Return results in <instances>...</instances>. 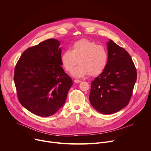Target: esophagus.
Instances as JSON below:
<instances>
[{
  "label": "esophagus",
  "instance_id": "obj_1",
  "mask_svg": "<svg viewBox=\"0 0 151 151\" xmlns=\"http://www.w3.org/2000/svg\"><path fill=\"white\" fill-rule=\"evenodd\" d=\"M81 82V80H79V79H75L74 80V82L75 83H80Z\"/></svg>",
  "mask_w": 151,
  "mask_h": 151
}]
</instances>
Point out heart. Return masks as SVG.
Wrapping results in <instances>:
<instances>
[{
  "instance_id": "obj_1",
  "label": "heart",
  "mask_w": 151,
  "mask_h": 151,
  "mask_svg": "<svg viewBox=\"0 0 151 151\" xmlns=\"http://www.w3.org/2000/svg\"><path fill=\"white\" fill-rule=\"evenodd\" d=\"M108 57V52L104 47L97 45L94 41L83 39L75 42L72 50H67L62 53L61 62L64 69L71 72L78 61L79 65L72 75L81 78L89 73L96 76L102 73L106 68Z\"/></svg>"
}]
</instances>
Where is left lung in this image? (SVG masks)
<instances>
[{"label":"left lung","instance_id":"obj_1","mask_svg":"<svg viewBox=\"0 0 151 151\" xmlns=\"http://www.w3.org/2000/svg\"><path fill=\"white\" fill-rule=\"evenodd\" d=\"M108 62L103 72L91 82L90 101L103 114H112L129 103L137 79L132 57L123 48L109 39L107 42Z\"/></svg>","mask_w":151,"mask_h":151}]
</instances>
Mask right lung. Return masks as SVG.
I'll list each match as a JSON object with an SVG mask.
<instances>
[{"mask_svg": "<svg viewBox=\"0 0 151 151\" xmlns=\"http://www.w3.org/2000/svg\"><path fill=\"white\" fill-rule=\"evenodd\" d=\"M60 45L58 40L49 39L27 49L15 68L14 80L19 102L40 116L55 114L73 85L61 67Z\"/></svg>", "mask_w": 151, "mask_h": 151, "instance_id": "obj_1", "label": "right lung"}]
</instances>
